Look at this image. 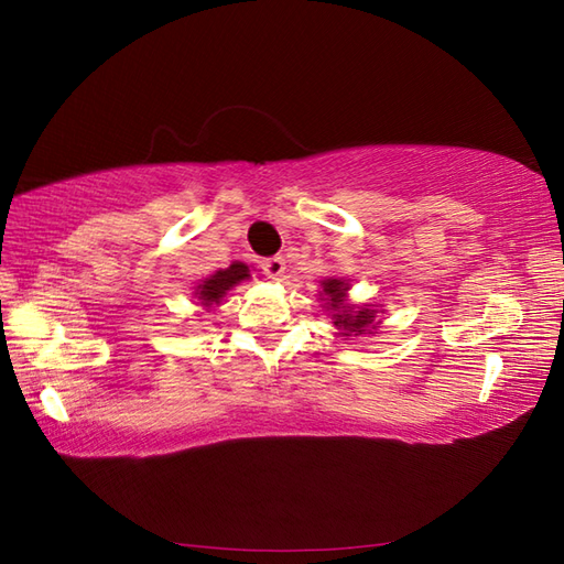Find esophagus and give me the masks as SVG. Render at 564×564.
Masks as SVG:
<instances>
[{"mask_svg":"<svg viewBox=\"0 0 564 564\" xmlns=\"http://www.w3.org/2000/svg\"><path fill=\"white\" fill-rule=\"evenodd\" d=\"M261 269H263V273L269 275V279H281L283 271H285V261H283V257L263 259L261 261Z\"/></svg>","mask_w":564,"mask_h":564,"instance_id":"obj_1","label":"esophagus"}]
</instances>
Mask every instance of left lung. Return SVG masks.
<instances>
[{
  "mask_svg": "<svg viewBox=\"0 0 564 564\" xmlns=\"http://www.w3.org/2000/svg\"><path fill=\"white\" fill-rule=\"evenodd\" d=\"M346 291H349V283L341 279H325L322 281V293L319 301H325L327 310H332L334 327L339 329L344 337H361V334H373L376 329V310L370 307H356L346 303Z\"/></svg>",
  "mask_w": 564,
  "mask_h": 564,
  "instance_id": "obj_1",
  "label": "left lung"
}]
</instances>
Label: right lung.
Segmentation results:
<instances>
[{"mask_svg":"<svg viewBox=\"0 0 564 564\" xmlns=\"http://www.w3.org/2000/svg\"><path fill=\"white\" fill-rule=\"evenodd\" d=\"M249 267L242 261H232L227 269L215 271L213 275H208L206 281L196 285V297L200 301L203 307H213L220 305L223 297L230 293L235 285H239L242 281H249Z\"/></svg>","mask_w":564,"mask_h":564,"instance_id":"1","label":"right lung"}]
</instances>
